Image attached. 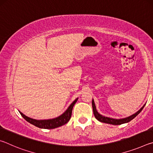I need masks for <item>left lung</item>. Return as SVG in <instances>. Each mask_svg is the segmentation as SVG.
Returning a JSON list of instances; mask_svg holds the SVG:
<instances>
[{
	"mask_svg": "<svg viewBox=\"0 0 153 153\" xmlns=\"http://www.w3.org/2000/svg\"><path fill=\"white\" fill-rule=\"evenodd\" d=\"M92 108H93V113H94L95 118L97 119V120L100 121V122L108 123V124H112V125H121V124L129 122V121L132 120L134 118H135L136 116L141 112L142 110L143 109V108L144 107V106H145V105H144L143 107H142L140 108V109L137 111L136 113L133 114L132 115L129 116V117H128L126 118H123V119H120V120H117V119H113V118L105 117V116H103L102 115H100V113H98L97 110V108H96L94 101V100H93V99H92Z\"/></svg>",
	"mask_w": 153,
	"mask_h": 153,
	"instance_id": "1",
	"label": "left lung"
}]
</instances>
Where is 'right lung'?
<instances>
[{
	"label": "right lung",
	"instance_id": "right-lung-1",
	"mask_svg": "<svg viewBox=\"0 0 153 153\" xmlns=\"http://www.w3.org/2000/svg\"><path fill=\"white\" fill-rule=\"evenodd\" d=\"M78 98H76L74 101L71 103L70 106L68 107V108L65 111V112L62 114L61 115L59 116L58 117L51 119V120H34V119H32L27 117L25 115H24L22 112L19 113L21 115L24 117L27 122L30 123L32 125L35 126L39 128H43V129H54L59 128V127L62 126L67 123L70 120L71 117L72 113V109L74 105L76 104L77 100Z\"/></svg>",
	"mask_w": 153,
	"mask_h": 153
}]
</instances>
